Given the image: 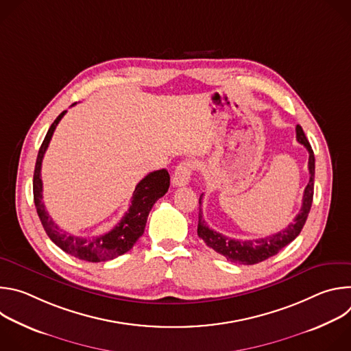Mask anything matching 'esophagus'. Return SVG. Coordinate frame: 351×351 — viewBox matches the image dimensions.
<instances>
[{"mask_svg":"<svg viewBox=\"0 0 351 351\" xmlns=\"http://www.w3.org/2000/svg\"><path fill=\"white\" fill-rule=\"evenodd\" d=\"M191 164L189 161H183L180 162L176 169L175 173L172 176V184L175 187H180V186H186L190 180V175H191Z\"/></svg>","mask_w":351,"mask_h":351,"instance_id":"obj_1","label":"esophagus"}]
</instances>
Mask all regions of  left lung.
<instances>
[{
  "mask_svg": "<svg viewBox=\"0 0 351 351\" xmlns=\"http://www.w3.org/2000/svg\"><path fill=\"white\" fill-rule=\"evenodd\" d=\"M295 137L300 144H303L307 152L310 154L308 157V171H310V182L304 189V195H303V206L297 217L291 223L287 225L283 230L256 239V240H236L230 239L228 236H223L211 228L207 226L206 221L203 219V211L199 208L198 211V226H197V234L199 239H203V241L213 250H215L217 253L222 254L228 261L234 263V264H241V265H254L258 264L264 260H268L269 257L278 254L283 247H286L289 243H291L298 234L302 232L308 213L311 210L313 204V195H314V176H315V157L313 148L303 132V128L297 125L295 126ZM202 199L203 194L199 195V207H202Z\"/></svg>",
  "mask_w": 351,
  "mask_h": 351,
  "instance_id": "obj_1",
  "label": "left lung"
}]
</instances>
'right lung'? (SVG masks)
<instances>
[{"label": "right lung", "instance_id": "1", "mask_svg": "<svg viewBox=\"0 0 351 351\" xmlns=\"http://www.w3.org/2000/svg\"><path fill=\"white\" fill-rule=\"evenodd\" d=\"M65 114L66 111L61 112L58 118L54 121V123L49 126L43 140V144L38 149L33 175L34 206L45 233L61 250H64L66 254L88 263L108 261L128 253L134 245V243L138 240V237L144 233L148 214L152 211L157 199L161 198L168 191L171 178L167 169L154 171L152 173H148L145 178H143L133 191L132 204L128 213L123 215L119 223H117L115 228L107 233L97 236H76L62 230L53 221V218L48 215L43 203L41 162L47 152L49 140H51L57 125Z\"/></svg>", "mask_w": 351, "mask_h": 351}]
</instances>
